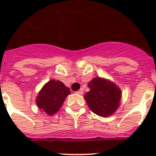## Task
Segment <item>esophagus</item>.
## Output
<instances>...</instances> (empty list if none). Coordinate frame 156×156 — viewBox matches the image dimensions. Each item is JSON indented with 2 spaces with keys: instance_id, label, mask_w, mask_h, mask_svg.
I'll list each match as a JSON object with an SVG mask.
<instances>
[{
  "instance_id": "esophagus-1",
  "label": "esophagus",
  "mask_w": 156,
  "mask_h": 156,
  "mask_svg": "<svg viewBox=\"0 0 156 156\" xmlns=\"http://www.w3.org/2000/svg\"><path fill=\"white\" fill-rule=\"evenodd\" d=\"M76 94H83V90L82 89H80L79 90H77L76 92Z\"/></svg>"
}]
</instances>
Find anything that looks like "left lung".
Masks as SVG:
<instances>
[{
	"mask_svg": "<svg viewBox=\"0 0 156 156\" xmlns=\"http://www.w3.org/2000/svg\"><path fill=\"white\" fill-rule=\"evenodd\" d=\"M88 87L90 90L87 92L84 98L90 109L100 116L112 115L119 105L121 91L119 88L100 77L92 80Z\"/></svg>",
	"mask_w": 156,
	"mask_h": 156,
	"instance_id": "1",
	"label": "left lung"
}]
</instances>
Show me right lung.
<instances>
[{"mask_svg":"<svg viewBox=\"0 0 156 156\" xmlns=\"http://www.w3.org/2000/svg\"><path fill=\"white\" fill-rule=\"evenodd\" d=\"M70 94L69 88L59 80H52L44 86L37 98L38 108L48 115H54L61 108L67 95Z\"/></svg>","mask_w":156,"mask_h":156,"instance_id":"right-lung-1","label":"right lung"}]
</instances>
